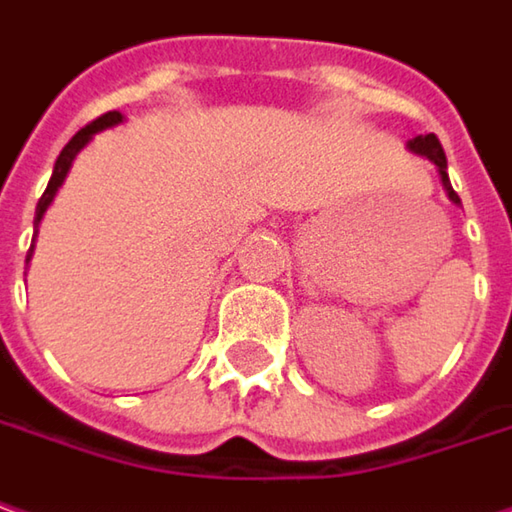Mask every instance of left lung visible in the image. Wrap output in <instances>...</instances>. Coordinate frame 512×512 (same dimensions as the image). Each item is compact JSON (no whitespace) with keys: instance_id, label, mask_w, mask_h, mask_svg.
Instances as JSON below:
<instances>
[{"instance_id":"8db88e82","label":"left lung","mask_w":512,"mask_h":512,"mask_svg":"<svg viewBox=\"0 0 512 512\" xmlns=\"http://www.w3.org/2000/svg\"><path fill=\"white\" fill-rule=\"evenodd\" d=\"M408 150H411V153H417V156H426L429 162H435L437 170H440V182H443V188H446L449 199L461 205L458 194L452 191V182H449V173H446V153H443V147H440V141H437L435 133H429V136H414L411 141H408Z\"/></svg>"}]
</instances>
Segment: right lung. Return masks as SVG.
I'll use <instances>...</instances> for the list:
<instances>
[{"label": "right lung", "mask_w": 512, "mask_h": 512, "mask_svg": "<svg viewBox=\"0 0 512 512\" xmlns=\"http://www.w3.org/2000/svg\"><path fill=\"white\" fill-rule=\"evenodd\" d=\"M124 121V115L121 112H106V115H101V118H95L92 124H86L83 130H77L75 138L60 150V156H57V162H54V173H51V179H48V188L46 194L40 196V202H37V217H34V228L40 226V220H43V214H46V208L51 205V199H54V194H57V188L63 185V179H66V173H69V167H72V162H75V156L92 141V136L95 133H101V130H106V127H115V124H121ZM31 252H34V246L28 249V257L25 260H31Z\"/></svg>", "instance_id": "obj_1"}]
</instances>
